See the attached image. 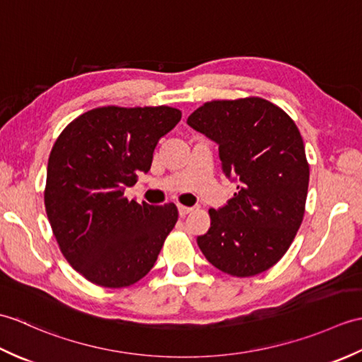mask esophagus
Returning <instances> with one entry per match:
<instances>
[{
	"label": "esophagus",
	"mask_w": 362,
	"mask_h": 362,
	"mask_svg": "<svg viewBox=\"0 0 362 362\" xmlns=\"http://www.w3.org/2000/svg\"><path fill=\"white\" fill-rule=\"evenodd\" d=\"M193 211V209H191V206H183V205H179V214H180V218H185L188 213H191Z\"/></svg>",
	"instance_id": "obj_1"
}]
</instances>
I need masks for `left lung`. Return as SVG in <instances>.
<instances>
[{
    "label": "left lung",
    "instance_id": "1",
    "mask_svg": "<svg viewBox=\"0 0 362 362\" xmlns=\"http://www.w3.org/2000/svg\"><path fill=\"white\" fill-rule=\"evenodd\" d=\"M218 144L222 173L238 191L210 210L197 236L205 258L233 276H252L279 261L302 224L310 166L296 122L261 98L211 101L187 119Z\"/></svg>",
    "mask_w": 362,
    "mask_h": 362
}]
</instances>
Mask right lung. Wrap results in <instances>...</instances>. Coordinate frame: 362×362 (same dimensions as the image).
<instances>
[{"label": "right lung", "mask_w": 362, "mask_h": 362, "mask_svg": "<svg viewBox=\"0 0 362 362\" xmlns=\"http://www.w3.org/2000/svg\"><path fill=\"white\" fill-rule=\"evenodd\" d=\"M173 107H99L54 143L45 206L59 247L76 271L105 288L136 283L156 264L179 211L124 197L148 173L161 136L177 126Z\"/></svg>", "instance_id": "1"}]
</instances>
